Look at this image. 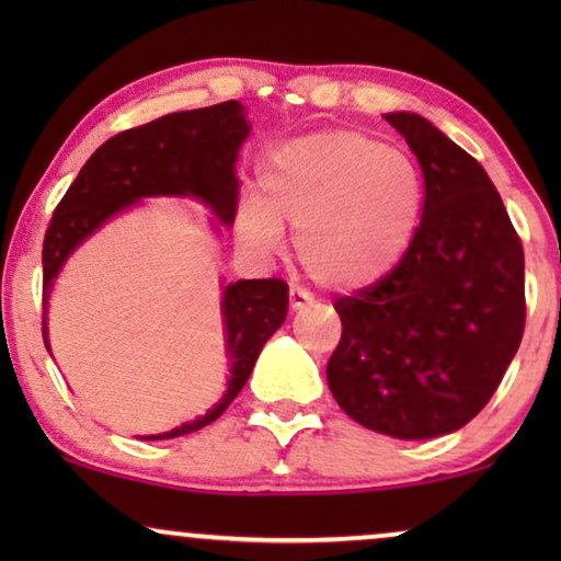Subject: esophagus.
Here are the masks:
<instances>
[{"instance_id": "34e87169", "label": "esophagus", "mask_w": 561, "mask_h": 561, "mask_svg": "<svg viewBox=\"0 0 561 561\" xmlns=\"http://www.w3.org/2000/svg\"><path fill=\"white\" fill-rule=\"evenodd\" d=\"M288 304H290V311H301L311 304V294H309V290H304V288H290L288 290Z\"/></svg>"}]
</instances>
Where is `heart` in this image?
Instances as JSON below:
<instances>
[{
    "mask_svg": "<svg viewBox=\"0 0 561 561\" xmlns=\"http://www.w3.org/2000/svg\"><path fill=\"white\" fill-rule=\"evenodd\" d=\"M424 211V179L413 158L355 129L296 137L267 152L260 194L237 219L242 242L280 248L296 227L298 265L332 290H363L409 252Z\"/></svg>",
    "mask_w": 561,
    "mask_h": 561,
    "instance_id": "obj_1",
    "label": "heart"
}]
</instances>
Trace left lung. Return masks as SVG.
I'll list each match as a JSON object with an SVG mask.
<instances>
[{
    "label": "left lung",
    "instance_id": "1",
    "mask_svg": "<svg viewBox=\"0 0 561 561\" xmlns=\"http://www.w3.org/2000/svg\"><path fill=\"white\" fill-rule=\"evenodd\" d=\"M424 171V214L386 278L334 304L327 382L350 419L396 439L462 428L501 386L526 324L524 248L485 168L413 112L386 114Z\"/></svg>",
    "mask_w": 561,
    "mask_h": 561
}]
</instances>
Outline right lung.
Listing matches in <instances>:
<instances>
[{
  "label": "right lung",
  "mask_w": 561,
  "mask_h": 561,
  "mask_svg": "<svg viewBox=\"0 0 561 561\" xmlns=\"http://www.w3.org/2000/svg\"><path fill=\"white\" fill-rule=\"evenodd\" d=\"M250 122L240 102L173 112L148 125L125 129L87 160L71 188L53 211L43 242V342H48V298L60 267L73 250L119 211L152 196H188L204 202L229 227L237 211L234 163ZM217 225V229H219ZM288 313V286L278 278L237 280L221 294L229 380L225 396L204 416L145 442L173 439L217 421L248 382L263 344L278 332Z\"/></svg>",
  "instance_id": "obj_1"
}]
</instances>
